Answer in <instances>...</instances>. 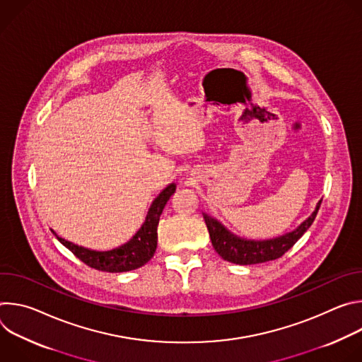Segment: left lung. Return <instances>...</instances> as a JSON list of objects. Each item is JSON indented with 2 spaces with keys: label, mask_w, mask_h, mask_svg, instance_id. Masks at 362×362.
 Here are the masks:
<instances>
[{
  "label": "left lung",
  "mask_w": 362,
  "mask_h": 362,
  "mask_svg": "<svg viewBox=\"0 0 362 362\" xmlns=\"http://www.w3.org/2000/svg\"><path fill=\"white\" fill-rule=\"evenodd\" d=\"M321 202L322 200L318 202L315 212L298 229L271 240H245L228 232L216 219H212L208 215H204L203 218L206 226H208L215 250L225 261L238 265H253L278 259V257H281L285 252H288L315 221Z\"/></svg>",
  "instance_id": "left-lung-1"
}]
</instances>
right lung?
<instances>
[{
    "mask_svg": "<svg viewBox=\"0 0 362 362\" xmlns=\"http://www.w3.org/2000/svg\"><path fill=\"white\" fill-rule=\"evenodd\" d=\"M175 190L176 186L175 183H172L154 199L143 226L127 243L122 245L120 247L107 252H97L86 249L83 246H77L63 238H59L56 233L54 235L81 262H84L90 268L105 272H127L137 269L147 264L153 257L154 252H156L159 219L168 200L175 193Z\"/></svg>",
    "mask_w": 362,
    "mask_h": 362,
    "instance_id": "1",
    "label": "right lung"
}]
</instances>
